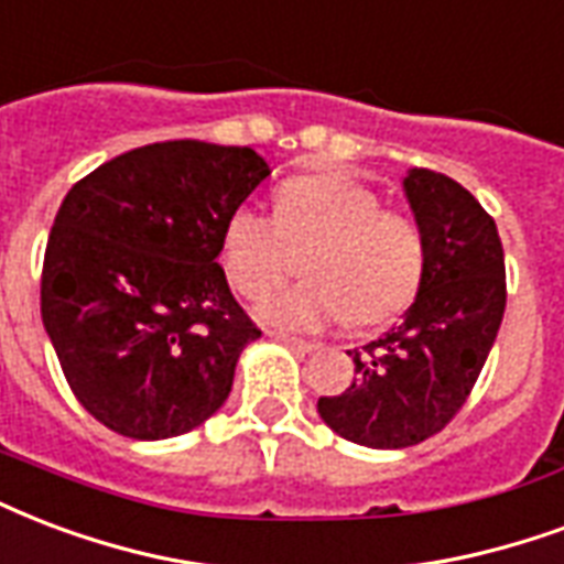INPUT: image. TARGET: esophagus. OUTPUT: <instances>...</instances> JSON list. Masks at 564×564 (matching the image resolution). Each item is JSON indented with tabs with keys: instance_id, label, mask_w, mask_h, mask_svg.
<instances>
[{
	"instance_id": "1",
	"label": "esophagus",
	"mask_w": 564,
	"mask_h": 564,
	"mask_svg": "<svg viewBox=\"0 0 564 564\" xmlns=\"http://www.w3.org/2000/svg\"><path fill=\"white\" fill-rule=\"evenodd\" d=\"M270 336L276 338V341H282V345L294 347L297 354H312V350H315V347H317L315 341H306V338H297V336H288V333H276V329H273Z\"/></svg>"
}]
</instances>
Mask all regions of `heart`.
<instances>
[{"instance_id": "heart-1", "label": "heart", "mask_w": 564, "mask_h": 564, "mask_svg": "<svg viewBox=\"0 0 564 564\" xmlns=\"http://www.w3.org/2000/svg\"><path fill=\"white\" fill-rule=\"evenodd\" d=\"M308 282L258 306L264 324L321 329L341 321L375 327L413 303L425 276V237L410 214L380 207L371 186L336 172L291 177L273 217L237 207L223 228V267L243 297H261L297 273Z\"/></svg>"}]
</instances>
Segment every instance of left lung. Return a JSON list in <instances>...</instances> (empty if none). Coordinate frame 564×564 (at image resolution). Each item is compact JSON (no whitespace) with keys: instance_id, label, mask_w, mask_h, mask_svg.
Masks as SVG:
<instances>
[{"instance_id":"left-lung-1","label":"left lung","mask_w":564,"mask_h":564,"mask_svg":"<svg viewBox=\"0 0 564 564\" xmlns=\"http://www.w3.org/2000/svg\"><path fill=\"white\" fill-rule=\"evenodd\" d=\"M404 193L425 237L416 303L387 336L347 350L357 378L341 395L317 398L338 437L371 448L416 446L458 416L506 312V256L476 196L431 169H413Z\"/></svg>"}]
</instances>
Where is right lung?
I'll list each match as a JSON object with an SVG mask.
<instances>
[{
    "instance_id": "right-lung-1",
    "label": "right lung",
    "mask_w": 564,
    "mask_h": 564,
    "mask_svg": "<svg viewBox=\"0 0 564 564\" xmlns=\"http://www.w3.org/2000/svg\"><path fill=\"white\" fill-rule=\"evenodd\" d=\"M270 169L252 148L175 139L76 181L41 273V317L76 401L121 437L214 416L261 336L217 264L223 228Z\"/></svg>"
}]
</instances>
